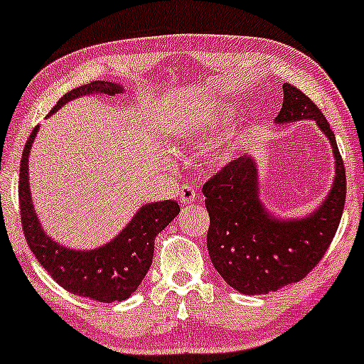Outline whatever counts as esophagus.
<instances>
[{
  "mask_svg": "<svg viewBox=\"0 0 364 364\" xmlns=\"http://www.w3.org/2000/svg\"><path fill=\"white\" fill-rule=\"evenodd\" d=\"M196 198V190L191 185H183L179 188V201L181 203H193Z\"/></svg>",
  "mask_w": 364,
  "mask_h": 364,
  "instance_id": "1",
  "label": "esophagus"
}]
</instances>
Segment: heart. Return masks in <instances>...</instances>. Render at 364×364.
Instances as JSON below:
<instances>
[{"mask_svg": "<svg viewBox=\"0 0 364 364\" xmlns=\"http://www.w3.org/2000/svg\"><path fill=\"white\" fill-rule=\"evenodd\" d=\"M230 117L232 115H230L229 108H220V110H217L215 115L210 118L208 122H203V124H201V125H190V127H186L185 132H183V137L188 139V140H191V142H200V140L203 139V132H210V130H212V129H217V127L224 125L227 120H230ZM203 124H208L209 129H207L205 127L203 129ZM232 151H234V144L227 142L225 146L222 147L220 151H218V156H220L222 159H224V157H229L232 154Z\"/></svg>", "mask_w": 364, "mask_h": 364, "instance_id": "heart-1", "label": "heart"}]
</instances>
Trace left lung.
<instances>
[{
	"label": "left lung",
	"instance_id": "obj_1",
	"mask_svg": "<svg viewBox=\"0 0 364 364\" xmlns=\"http://www.w3.org/2000/svg\"><path fill=\"white\" fill-rule=\"evenodd\" d=\"M312 120L329 139L334 181L317 208L299 218H279L261 200L259 169L251 154L227 164L203 186L210 215L207 246L227 284L244 295H266L304 279L334 239L346 201V171L329 122L295 86L283 85L277 125Z\"/></svg>",
	"mask_w": 364,
	"mask_h": 364
}]
</instances>
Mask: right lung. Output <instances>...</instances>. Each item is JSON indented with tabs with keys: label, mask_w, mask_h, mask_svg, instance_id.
Listing matches in <instances>:
<instances>
[{
	"label": "right lung",
	"mask_w": 364,
	"mask_h": 364,
	"mask_svg": "<svg viewBox=\"0 0 364 364\" xmlns=\"http://www.w3.org/2000/svg\"><path fill=\"white\" fill-rule=\"evenodd\" d=\"M124 91L125 87L120 82L110 81H93L90 85L74 87L57 102L49 117L65 103L81 96H115ZM37 132L38 125L30 134L20 163L18 198L21 227L28 247L32 249L43 269L74 295L105 304L127 300L146 278L152 264L156 235L174 220L179 213V205L174 200L151 201L142 205L129 224L110 242L100 247L73 249L63 246L43 230L30 193L28 156Z\"/></svg>",
	"instance_id": "1"
}]
</instances>
